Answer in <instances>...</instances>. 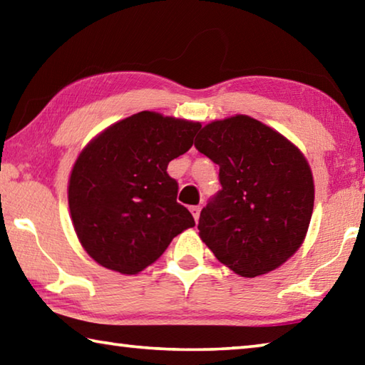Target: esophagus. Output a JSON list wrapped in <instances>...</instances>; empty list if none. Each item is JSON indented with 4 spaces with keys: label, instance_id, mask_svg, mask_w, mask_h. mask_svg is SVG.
<instances>
[{
    "label": "esophagus",
    "instance_id": "1",
    "mask_svg": "<svg viewBox=\"0 0 365 365\" xmlns=\"http://www.w3.org/2000/svg\"><path fill=\"white\" fill-rule=\"evenodd\" d=\"M190 211H191V214H193V217H195V220H197V219H200L201 206H191V207H190Z\"/></svg>",
    "mask_w": 365,
    "mask_h": 365
}]
</instances>
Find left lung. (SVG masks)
<instances>
[{"label":"left lung","mask_w":365,"mask_h":365,"mask_svg":"<svg viewBox=\"0 0 365 365\" xmlns=\"http://www.w3.org/2000/svg\"><path fill=\"white\" fill-rule=\"evenodd\" d=\"M196 150L219 165L222 190L202 207L200 238L235 274L280 267L306 238L314 178L298 146L265 123L237 114L201 128Z\"/></svg>","instance_id":"8db88e82"}]
</instances>
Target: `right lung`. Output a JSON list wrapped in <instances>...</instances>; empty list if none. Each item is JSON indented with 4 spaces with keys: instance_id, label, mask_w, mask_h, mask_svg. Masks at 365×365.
<instances>
[{
    "instance_id": "add662e5",
    "label": "right lung",
    "mask_w": 365,
    "mask_h": 365,
    "mask_svg": "<svg viewBox=\"0 0 365 365\" xmlns=\"http://www.w3.org/2000/svg\"><path fill=\"white\" fill-rule=\"evenodd\" d=\"M200 122L141 110L109 125L73 164L67 197L73 230L93 261L135 275L163 256L174 237L195 227L168 174L187 153Z\"/></svg>"
}]
</instances>
